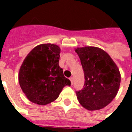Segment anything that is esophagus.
<instances>
[{"label":"esophagus","mask_w":132,"mask_h":132,"mask_svg":"<svg viewBox=\"0 0 132 132\" xmlns=\"http://www.w3.org/2000/svg\"><path fill=\"white\" fill-rule=\"evenodd\" d=\"M70 82H71V85L73 84V77H70Z\"/></svg>","instance_id":"obj_1"}]
</instances>
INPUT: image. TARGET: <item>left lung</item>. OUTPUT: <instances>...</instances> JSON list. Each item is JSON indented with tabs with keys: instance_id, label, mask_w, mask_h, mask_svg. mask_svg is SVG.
<instances>
[{
	"instance_id": "1",
	"label": "left lung",
	"mask_w": 132,
	"mask_h": 132,
	"mask_svg": "<svg viewBox=\"0 0 132 132\" xmlns=\"http://www.w3.org/2000/svg\"><path fill=\"white\" fill-rule=\"evenodd\" d=\"M84 72L82 90L77 91L79 102L88 110H98L107 106L117 96L121 73L110 56L100 48H75Z\"/></svg>"
}]
</instances>
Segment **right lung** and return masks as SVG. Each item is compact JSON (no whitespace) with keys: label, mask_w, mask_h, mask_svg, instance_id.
I'll return each mask as SVG.
<instances>
[{"label":"right lung","mask_w":132,"mask_h":132,"mask_svg":"<svg viewBox=\"0 0 132 132\" xmlns=\"http://www.w3.org/2000/svg\"><path fill=\"white\" fill-rule=\"evenodd\" d=\"M59 46L53 44L38 45L24 60L18 74L22 92L32 103L47 105L58 98L62 89L70 86L59 66Z\"/></svg>","instance_id":"right-lung-1"}]
</instances>
